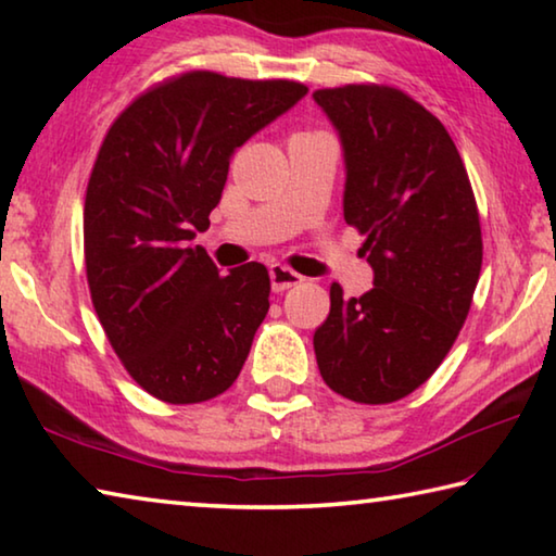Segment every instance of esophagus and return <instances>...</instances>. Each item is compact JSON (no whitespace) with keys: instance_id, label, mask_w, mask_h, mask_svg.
<instances>
[{"instance_id":"34e87169","label":"esophagus","mask_w":556,"mask_h":556,"mask_svg":"<svg viewBox=\"0 0 556 556\" xmlns=\"http://www.w3.org/2000/svg\"><path fill=\"white\" fill-rule=\"evenodd\" d=\"M269 281H271V289L275 291H285L289 287H296L304 281V277L296 275L294 269H289L285 265H271L269 267Z\"/></svg>"}]
</instances>
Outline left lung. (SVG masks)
<instances>
[{"mask_svg":"<svg viewBox=\"0 0 556 556\" xmlns=\"http://www.w3.org/2000/svg\"><path fill=\"white\" fill-rule=\"evenodd\" d=\"M314 102L341 139L343 218L372 267L361 299L331 287L316 363L333 392L388 404L434 375L466 321L483 262L476 199L454 139L404 92L343 86Z\"/></svg>","mask_w":556,"mask_h":556,"instance_id":"8db88e82","label":"left lung"}]
</instances>
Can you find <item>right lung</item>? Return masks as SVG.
Here are the masks:
<instances>
[{
	"label": "right lung",
	"instance_id": "obj_1",
	"mask_svg": "<svg viewBox=\"0 0 556 556\" xmlns=\"http://www.w3.org/2000/svg\"><path fill=\"white\" fill-rule=\"evenodd\" d=\"M308 92L294 80L184 73L112 122L83 238L92 306L127 372L156 400L205 402L238 380L269 312L260 262L220 275L201 244L230 156Z\"/></svg>",
	"mask_w": 556,
	"mask_h": 556
}]
</instances>
